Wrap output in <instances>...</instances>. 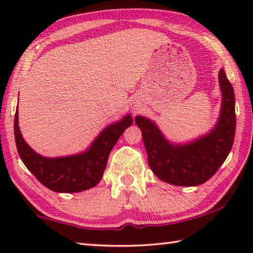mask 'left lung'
Wrapping results in <instances>:
<instances>
[{
	"label": "left lung",
	"instance_id": "1",
	"mask_svg": "<svg viewBox=\"0 0 253 253\" xmlns=\"http://www.w3.org/2000/svg\"><path fill=\"white\" fill-rule=\"evenodd\" d=\"M219 79L223 96L219 122L209 135L193 143L172 145L149 119L135 118L142 130L149 168L162 181L179 186L200 185L211 178L228 157L235 134L234 90L223 69Z\"/></svg>",
	"mask_w": 253,
	"mask_h": 253
}]
</instances>
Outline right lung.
<instances>
[{"mask_svg":"<svg viewBox=\"0 0 253 253\" xmlns=\"http://www.w3.org/2000/svg\"><path fill=\"white\" fill-rule=\"evenodd\" d=\"M18 109L14 116V137L21 160L38 181L51 191L59 193H75L91 188L100 182L111 149L132 121L126 116L113 124L101 134L87 152L80 155L46 158L40 156L24 142L18 125Z\"/></svg>","mask_w":253,"mask_h":253,"instance_id":"right-lung-1","label":"right lung"}]
</instances>
